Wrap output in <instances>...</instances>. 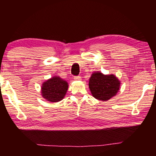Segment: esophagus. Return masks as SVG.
<instances>
[{
    "mask_svg": "<svg viewBox=\"0 0 156 156\" xmlns=\"http://www.w3.org/2000/svg\"><path fill=\"white\" fill-rule=\"evenodd\" d=\"M74 80H81V78L80 77V76H75Z\"/></svg>",
    "mask_w": 156,
    "mask_h": 156,
    "instance_id": "34e87169",
    "label": "esophagus"
}]
</instances>
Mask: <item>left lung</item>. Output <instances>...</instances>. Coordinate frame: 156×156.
Returning <instances> with one entry per match:
<instances>
[{
    "label": "left lung",
    "mask_w": 156,
    "mask_h": 156,
    "mask_svg": "<svg viewBox=\"0 0 156 156\" xmlns=\"http://www.w3.org/2000/svg\"><path fill=\"white\" fill-rule=\"evenodd\" d=\"M120 82L114 75H104L99 72H95L91 76L89 87L95 98L107 101L115 96L119 91Z\"/></svg>",
    "instance_id": "left-lung-1"
}]
</instances>
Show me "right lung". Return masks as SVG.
Here are the masks:
<instances>
[{
    "label": "right lung",
    "mask_w": 156,
    "mask_h": 156,
    "mask_svg": "<svg viewBox=\"0 0 156 156\" xmlns=\"http://www.w3.org/2000/svg\"><path fill=\"white\" fill-rule=\"evenodd\" d=\"M68 87L67 81L59 76H54L42 84L41 95L47 101L59 102L64 98Z\"/></svg>",
    "instance_id": "add662e5"
}]
</instances>
